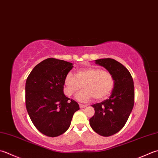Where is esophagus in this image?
Here are the masks:
<instances>
[{
	"label": "esophagus",
	"instance_id": "obj_1",
	"mask_svg": "<svg viewBox=\"0 0 158 158\" xmlns=\"http://www.w3.org/2000/svg\"><path fill=\"white\" fill-rule=\"evenodd\" d=\"M80 108H85L87 107V105H83V104H79Z\"/></svg>",
	"mask_w": 158,
	"mask_h": 158
}]
</instances>
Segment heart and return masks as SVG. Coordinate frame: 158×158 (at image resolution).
<instances>
[{"mask_svg": "<svg viewBox=\"0 0 158 158\" xmlns=\"http://www.w3.org/2000/svg\"><path fill=\"white\" fill-rule=\"evenodd\" d=\"M65 94L70 97L84 89L77 95L80 101H88L94 97L96 101L106 98L112 92L114 86V79L112 73L98 67L90 66L77 70L75 77L69 73L64 78Z\"/></svg>", "mask_w": 158, "mask_h": 158, "instance_id": "heart-1", "label": "heart"}]
</instances>
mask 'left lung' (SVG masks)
Segmentation results:
<instances>
[{
    "instance_id": "obj_1",
    "label": "left lung",
    "mask_w": 158,
    "mask_h": 158,
    "mask_svg": "<svg viewBox=\"0 0 158 158\" xmlns=\"http://www.w3.org/2000/svg\"><path fill=\"white\" fill-rule=\"evenodd\" d=\"M96 64L112 73L114 79L112 93L108 99L92 105L95 113L89 119L92 129L102 136L116 134L126 124L134 105V85L130 73L118 61L106 58Z\"/></svg>"
}]
</instances>
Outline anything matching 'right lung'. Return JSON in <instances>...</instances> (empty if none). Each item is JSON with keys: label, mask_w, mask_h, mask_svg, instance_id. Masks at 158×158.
<instances>
[{"label": "right lung", "mask_w": 158, "mask_h": 158, "mask_svg": "<svg viewBox=\"0 0 158 158\" xmlns=\"http://www.w3.org/2000/svg\"><path fill=\"white\" fill-rule=\"evenodd\" d=\"M73 67L72 63L48 58L36 65L27 79V112L36 129L47 136L66 132L79 110V104L64 94V78Z\"/></svg>", "instance_id": "obj_1"}]
</instances>
